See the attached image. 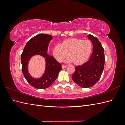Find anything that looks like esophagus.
Instances as JSON below:
<instances>
[{
    "instance_id": "obj_1",
    "label": "esophagus",
    "mask_w": 125,
    "mask_h": 125,
    "mask_svg": "<svg viewBox=\"0 0 125 125\" xmlns=\"http://www.w3.org/2000/svg\"><path fill=\"white\" fill-rule=\"evenodd\" d=\"M62 68H66V67H67V66H65V65H62Z\"/></svg>"
}]
</instances>
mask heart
Masks as SVG:
<instances>
[{
	"label": "heart",
	"instance_id": "obj_1",
	"mask_svg": "<svg viewBox=\"0 0 125 125\" xmlns=\"http://www.w3.org/2000/svg\"><path fill=\"white\" fill-rule=\"evenodd\" d=\"M92 51L91 42L88 40H82L77 38L65 40L62 44H56L52 52L57 61L61 62L69 54L66 59V62H74L75 65H82L86 62Z\"/></svg>",
	"mask_w": 125,
	"mask_h": 125
}]
</instances>
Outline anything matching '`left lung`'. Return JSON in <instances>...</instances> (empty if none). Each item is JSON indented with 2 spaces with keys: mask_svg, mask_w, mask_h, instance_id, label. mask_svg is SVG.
Masks as SVG:
<instances>
[{
  "mask_svg": "<svg viewBox=\"0 0 125 125\" xmlns=\"http://www.w3.org/2000/svg\"><path fill=\"white\" fill-rule=\"evenodd\" d=\"M93 45L92 54L88 61L81 66L75 67L72 79L81 88H88L95 85L100 80L104 67V49L97 37L87 35Z\"/></svg>",
  "mask_w": 125,
  "mask_h": 125,
  "instance_id": "obj_1",
  "label": "left lung"
}]
</instances>
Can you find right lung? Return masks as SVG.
Returning a JSON list of instances; mask_svg holds the SVG:
<instances>
[{
  "instance_id": "right-lung-1",
  "label": "right lung",
  "mask_w": 125,
  "mask_h": 125,
  "mask_svg": "<svg viewBox=\"0 0 125 125\" xmlns=\"http://www.w3.org/2000/svg\"><path fill=\"white\" fill-rule=\"evenodd\" d=\"M53 39L51 35L40 34L30 40L25 46L21 57L22 69L26 81L34 88L44 89L48 88L58 77L62 70V65L54 57L47 54L50 42ZM39 55L45 58V67L43 74L39 78H34L28 71V62L34 55Z\"/></svg>"
}]
</instances>
